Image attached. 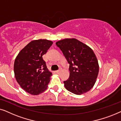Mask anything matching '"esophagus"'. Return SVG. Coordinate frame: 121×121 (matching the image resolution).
Returning a JSON list of instances; mask_svg holds the SVG:
<instances>
[{"label":"esophagus","instance_id":"34e87169","mask_svg":"<svg viewBox=\"0 0 121 121\" xmlns=\"http://www.w3.org/2000/svg\"><path fill=\"white\" fill-rule=\"evenodd\" d=\"M61 71H62V70H61V69H59V70H57V71H56V73H57V74H59V73H60Z\"/></svg>","mask_w":121,"mask_h":121}]
</instances>
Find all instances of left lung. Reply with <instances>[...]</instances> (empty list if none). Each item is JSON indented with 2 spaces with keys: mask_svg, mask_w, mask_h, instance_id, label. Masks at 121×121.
Instances as JSON below:
<instances>
[{
  "mask_svg": "<svg viewBox=\"0 0 121 121\" xmlns=\"http://www.w3.org/2000/svg\"><path fill=\"white\" fill-rule=\"evenodd\" d=\"M56 44L69 64L70 75L64 82L65 89L76 95L89 91L96 82L99 71L93 50L74 38L62 39Z\"/></svg>",
  "mask_w": 121,
  "mask_h": 121,
  "instance_id": "left-lung-1",
  "label": "left lung"
}]
</instances>
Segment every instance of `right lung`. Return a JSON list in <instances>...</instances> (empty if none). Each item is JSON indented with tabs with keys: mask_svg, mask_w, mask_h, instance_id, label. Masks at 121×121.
Wrapping results in <instances>:
<instances>
[{
	"mask_svg": "<svg viewBox=\"0 0 121 121\" xmlns=\"http://www.w3.org/2000/svg\"><path fill=\"white\" fill-rule=\"evenodd\" d=\"M53 42L44 39L33 40L21 49L14 62L16 80L21 88L33 95H39L47 89L52 73L42 56Z\"/></svg>",
	"mask_w": 121,
	"mask_h": 121,
	"instance_id": "right-lung-1",
	"label": "right lung"
}]
</instances>
